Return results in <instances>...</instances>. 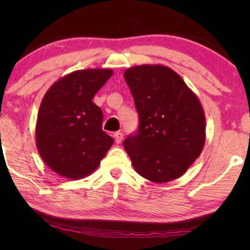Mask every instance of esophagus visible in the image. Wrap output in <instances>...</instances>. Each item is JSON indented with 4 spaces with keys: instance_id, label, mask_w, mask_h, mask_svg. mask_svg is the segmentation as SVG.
Segmentation results:
<instances>
[{
    "instance_id": "34e87169",
    "label": "esophagus",
    "mask_w": 250,
    "mask_h": 250,
    "mask_svg": "<svg viewBox=\"0 0 250 250\" xmlns=\"http://www.w3.org/2000/svg\"><path fill=\"white\" fill-rule=\"evenodd\" d=\"M114 138H115V142L117 143V145H121L123 141V138H124V134H123L122 132H116L114 134Z\"/></svg>"
}]
</instances>
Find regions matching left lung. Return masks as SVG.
<instances>
[{"label": "left lung", "instance_id": "left-lung-1", "mask_svg": "<svg viewBox=\"0 0 250 250\" xmlns=\"http://www.w3.org/2000/svg\"><path fill=\"white\" fill-rule=\"evenodd\" d=\"M140 125L124 141L134 169L145 179H179L200 156L206 118L199 99L177 73L163 64H141L124 73Z\"/></svg>", "mask_w": 250, "mask_h": 250}]
</instances>
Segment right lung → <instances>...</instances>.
I'll return each mask as SVG.
<instances>
[{
    "instance_id": "add662e5",
    "label": "right lung",
    "mask_w": 250,
    "mask_h": 250,
    "mask_svg": "<svg viewBox=\"0 0 250 250\" xmlns=\"http://www.w3.org/2000/svg\"><path fill=\"white\" fill-rule=\"evenodd\" d=\"M111 69H83L61 77L41 102L35 136L41 158L70 180L94 172L114 139L102 131L101 109L92 99L111 77Z\"/></svg>"
}]
</instances>
